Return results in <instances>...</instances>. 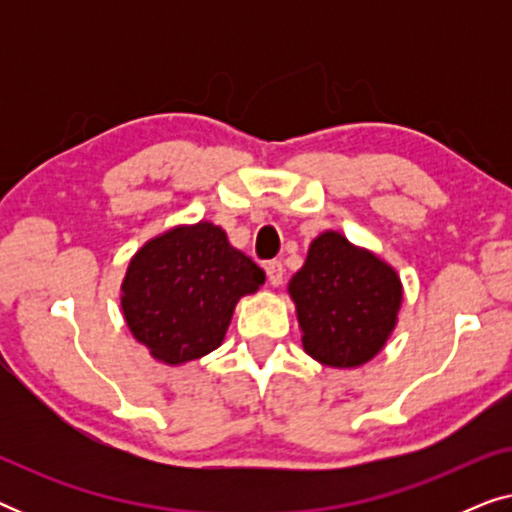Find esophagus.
Here are the masks:
<instances>
[{"label": "esophagus", "instance_id": "34e87169", "mask_svg": "<svg viewBox=\"0 0 512 512\" xmlns=\"http://www.w3.org/2000/svg\"><path fill=\"white\" fill-rule=\"evenodd\" d=\"M265 275L272 286H279L284 282V265L282 261H268L265 263Z\"/></svg>", "mask_w": 512, "mask_h": 512}]
</instances>
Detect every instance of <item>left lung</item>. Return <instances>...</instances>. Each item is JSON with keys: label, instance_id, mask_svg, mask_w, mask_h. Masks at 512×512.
<instances>
[{"label": "left lung", "instance_id": "1", "mask_svg": "<svg viewBox=\"0 0 512 512\" xmlns=\"http://www.w3.org/2000/svg\"><path fill=\"white\" fill-rule=\"evenodd\" d=\"M305 352L324 366H361L380 352L401 307V279L338 233L312 242L289 282Z\"/></svg>", "mask_w": 512, "mask_h": 512}]
</instances>
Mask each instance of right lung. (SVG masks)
<instances>
[{"mask_svg":"<svg viewBox=\"0 0 512 512\" xmlns=\"http://www.w3.org/2000/svg\"><path fill=\"white\" fill-rule=\"evenodd\" d=\"M263 282V270L230 247L221 228L198 223L167 230L137 251L121 305L132 335L174 366L219 347L237 300Z\"/></svg>","mask_w":512,"mask_h":512,"instance_id":"add662e5","label":"right lung"}]
</instances>
